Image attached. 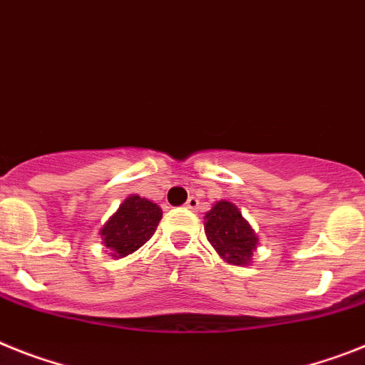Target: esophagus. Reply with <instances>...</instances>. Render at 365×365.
<instances>
[{
    "instance_id": "34e87169",
    "label": "esophagus",
    "mask_w": 365,
    "mask_h": 365,
    "mask_svg": "<svg viewBox=\"0 0 365 365\" xmlns=\"http://www.w3.org/2000/svg\"><path fill=\"white\" fill-rule=\"evenodd\" d=\"M198 206H200V202H198V198H195V197H191L189 198L187 202H185V207H187V210H198Z\"/></svg>"
}]
</instances>
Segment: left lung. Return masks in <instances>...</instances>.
<instances>
[{
  "mask_svg": "<svg viewBox=\"0 0 365 365\" xmlns=\"http://www.w3.org/2000/svg\"><path fill=\"white\" fill-rule=\"evenodd\" d=\"M204 230L211 247L226 263L249 265L252 252L258 247V235L247 222L237 206L220 200L204 217Z\"/></svg>",
  "mask_w": 365,
  "mask_h": 365,
  "instance_id": "8db88e82",
  "label": "left lung"
}]
</instances>
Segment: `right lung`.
Returning <instances> with one entry per match:
<instances>
[{"mask_svg": "<svg viewBox=\"0 0 365 365\" xmlns=\"http://www.w3.org/2000/svg\"><path fill=\"white\" fill-rule=\"evenodd\" d=\"M161 217L163 211L158 204L131 195L100 230L103 245L111 250L113 258H125L154 235Z\"/></svg>", "mask_w": 365, "mask_h": 365, "instance_id": "right-lung-1", "label": "right lung"}]
</instances>
